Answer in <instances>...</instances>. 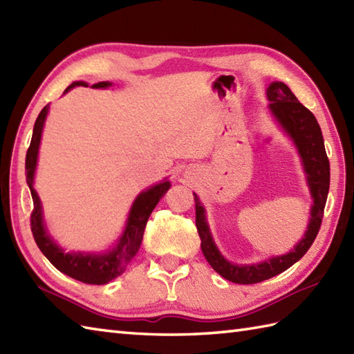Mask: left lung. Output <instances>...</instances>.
Listing matches in <instances>:
<instances>
[{
	"instance_id": "1",
	"label": "left lung",
	"mask_w": 354,
	"mask_h": 354,
	"mask_svg": "<svg viewBox=\"0 0 354 354\" xmlns=\"http://www.w3.org/2000/svg\"><path fill=\"white\" fill-rule=\"evenodd\" d=\"M266 94L270 102V111L281 123L286 132L295 141L298 152L303 158L307 181H309L310 194L313 198V207L310 212L312 219L303 240H299V243L289 254L274 257L269 261H263L260 265L237 266L225 260L216 248L205 221V209L201 205L199 198L193 193L194 204H196L194 209H196V228L201 237V250L217 274H221L225 280L237 284H254L272 278L290 268L293 263H297L309 251L321 228L330 185V162L317 118L303 103H299L289 86L284 85L283 82L270 84Z\"/></svg>"
}]
</instances>
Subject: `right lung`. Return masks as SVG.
<instances>
[{
	"label": "right lung",
	"instance_id": "right-lung-1",
	"mask_svg": "<svg viewBox=\"0 0 354 354\" xmlns=\"http://www.w3.org/2000/svg\"><path fill=\"white\" fill-rule=\"evenodd\" d=\"M109 85V82H99V84L94 85V88H106ZM74 86H86V84L85 82H74V84H71L65 89V93ZM47 112L48 104L39 112V115L36 118L32 142H30V147L26 156L27 184L30 187V193H32L33 198V212L32 216H30V227H32L35 242L39 246V250L42 251L45 257L50 260L51 265L61 270V272L74 278V280H79L86 284H106L111 280H114L115 277L122 275L126 266L129 265V261L135 257V254L138 252L149 216L152 214L158 202H160V199L170 189V183L164 181L161 184H158L152 187V189H149L147 192H142L140 196L135 199L129 217H127V225L123 236L120 239L117 248H114L111 252L104 255L80 252L65 254L61 248L47 236V232H45L42 223L41 202L33 189L37 149H39L42 126L45 122V117H47Z\"/></svg>",
	"mask_w": 354,
	"mask_h": 354
}]
</instances>
